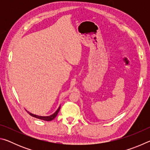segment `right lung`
Instances as JSON below:
<instances>
[{
	"mask_svg": "<svg viewBox=\"0 0 150 150\" xmlns=\"http://www.w3.org/2000/svg\"><path fill=\"white\" fill-rule=\"evenodd\" d=\"M60 107H61V106H59V108L57 109V111L55 112L54 114H53L52 115L49 116H37V115H33V114L30 113V112H28V111H27V112L28 113L30 116H33V117H35V118H38V119H41V120H45V121H51V120H54V119L55 117H56V116L57 115V114H58V112H59V110H60Z\"/></svg>",
	"mask_w": 150,
	"mask_h": 150,
	"instance_id": "add662e5",
	"label": "right lung"
}]
</instances>
